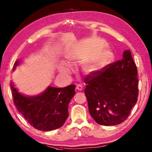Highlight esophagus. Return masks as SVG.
I'll list each match as a JSON object with an SVG mask.
<instances>
[{
	"label": "esophagus",
	"mask_w": 152,
	"mask_h": 152,
	"mask_svg": "<svg viewBox=\"0 0 152 152\" xmlns=\"http://www.w3.org/2000/svg\"><path fill=\"white\" fill-rule=\"evenodd\" d=\"M76 89L77 90H78V91H82V90L83 89V87L82 85L80 84H77L76 85Z\"/></svg>",
	"instance_id": "1"
}]
</instances>
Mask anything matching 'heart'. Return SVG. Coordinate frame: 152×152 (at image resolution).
<instances>
[{"instance_id": "heart-1", "label": "heart", "mask_w": 152, "mask_h": 152, "mask_svg": "<svg viewBox=\"0 0 152 152\" xmlns=\"http://www.w3.org/2000/svg\"><path fill=\"white\" fill-rule=\"evenodd\" d=\"M104 46L102 41L95 40H91L87 43L86 46L78 48L76 52L69 56V59L72 61L74 59L84 60L87 58L86 63L83 66V70L87 74H93L97 72L98 70L107 64L112 61L113 55L108 50L98 49ZM62 72L69 73L70 69L64 66L60 68Z\"/></svg>"}]
</instances>
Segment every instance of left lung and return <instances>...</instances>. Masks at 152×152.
<instances>
[{
    "mask_svg": "<svg viewBox=\"0 0 152 152\" xmlns=\"http://www.w3.org/2000/svg\"><path fill=\"white\" fill-rule=\"evenodd\" d=\"M137 74L131 51L125 50L122 59L86 77L89 111L97 124L115 125L127 119L138 100Z\"/></svg>",
    "mask_w": 152,
    "mask_h": 152,
    "instance_id": "8db88e82",
    "label": "left lung"
}]
</instances>
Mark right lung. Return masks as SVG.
<instances>
[{
  "instance_id": "1",
  "label": "right lung",
  "mask_w": 152,
  "mask_h": 152,
  "mask_svg": "<svg viewBox=\"0 0 152 152\" xmlns=\"http://www.w3.org/2000/svg\"><path fill=\"white\" fill-rule=\"evenodd\" d=\"M16 61L13 70L18 65ZM14 105L31 126L38 130L50 131L62 127L69 117V104L75 95V85L57 88L49 86L40 95L25 96L10 82Z\"/></svg>"
}]
</instances>
